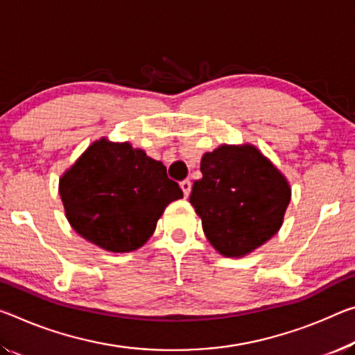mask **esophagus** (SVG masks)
<instances>
[{
  "mask_svg": "<svg viewBox=\"0 0 355 355\" xmlns=\"http://www.w3.org/2000/svg\"><path fill=\"white\" fill-rule=\"evenodd\" d=\"M180 188H182L184 198H188L189 193H191V182H189V180H183V182L180 183Z\"/></svg>",
  "mask_w": 355,
  "mask_h": 355,
  "instance_id": "obj_1",
  "label": "esophagus"
}]
</instances>
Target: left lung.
Wrapping results in <instances>:
<instances>
[{
	"label": "left lung",
	"instance_id": "8db88e82",
	"mask_svg": "<svg viewBox=\"0 0 355 355\" xmlns=\"http://www.w3.org/2000/svg\"><path fill=\"white\" fill-rule=\"evenodd\" d=\"M200 172L189 202L219 254H250L283 226L291 184L254 145H219L202 156Z\"/></svg>",
	"mask_w": 355,
	"mask_h": 355
}]
</instances>
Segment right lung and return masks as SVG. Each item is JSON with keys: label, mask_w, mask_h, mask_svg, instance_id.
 <instances>
[{"label": "right lung", "mask_w": 355, "mask_h": 355, "mask_svg": "<svg viewBox=\"0 0 355 355\" xmlns=\"http://www.w3.org/2000/svg\"><path fill=\"white\" fill-rule=\"evenodd\" d=\"M58 191L71 227L110 252L144 246L166 207L183 198L161 161L107 137L77 157L61 175Z\"/></svg>", "instance_id": "right-lung-1"}]
</instances>
